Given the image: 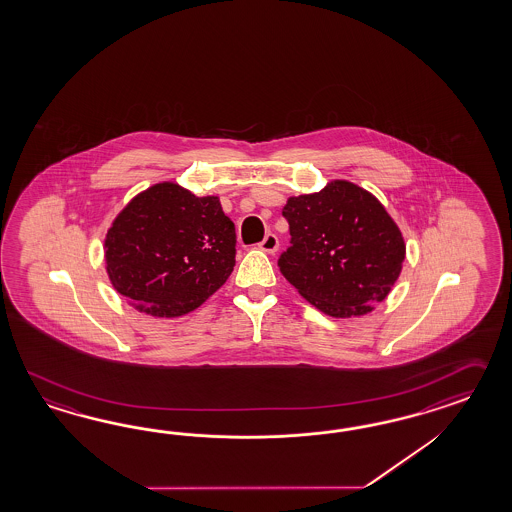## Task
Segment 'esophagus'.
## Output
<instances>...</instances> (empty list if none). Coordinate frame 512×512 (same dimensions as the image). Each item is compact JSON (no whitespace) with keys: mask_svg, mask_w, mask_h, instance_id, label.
<instances>
[{"mask_svg":"<svg viewBox=\"0 0 512 512\" xmlns=\"http://www.w3.org/2000/svg\"><path fill=\"white\" fill-rule=\"evenodd\" d=\"M259 248L262 251H266V253H275V251L279 250V240H277L274 233H268L266 237L262 238Z\"/></svg>","mask_w":512,"mask_h":512,"instance_id":"34e87169","label":"esophagus"}]
</instances>
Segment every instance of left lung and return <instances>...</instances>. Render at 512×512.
Segmentation results:
<instances>
[{
    "label": "left lung",
    "instance_id": "1",
    "mask_svg": "<svg viewBox=\"0 0 512 512\" xmlns=\"http://www.w3.org/2000/svg\"><path fill=\"white\" fill-rule=\"evenodd\" d=\"M290 246L279 257L288 283L333 318L374 311L401 274L405 240L381 201L344 179L292 196L283 207Z\"/></svg>",
    "mask_w": 512,
    "mask_h": 512
}]
</instances>
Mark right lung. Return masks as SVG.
I'll use <instances>...</instances> for the list:
<instances>
[{
	"label": "right lung",
	"instance_id": "right-lung-1",
	"mask_svg": "<svg viewBox=\"0 0 512 512\" xmlns=\"http://www.w3.org/2000/svg\"><path fill=\"white\" fill-rule=\"evenodd\" d=\"M235 224L218 196L163 181L125 205L105 235V270L137 311L177 318L198 309L235 266Z\"/></svg>",
	"mask_w": 512,
	"mask_h": 512
}]
</instances>
